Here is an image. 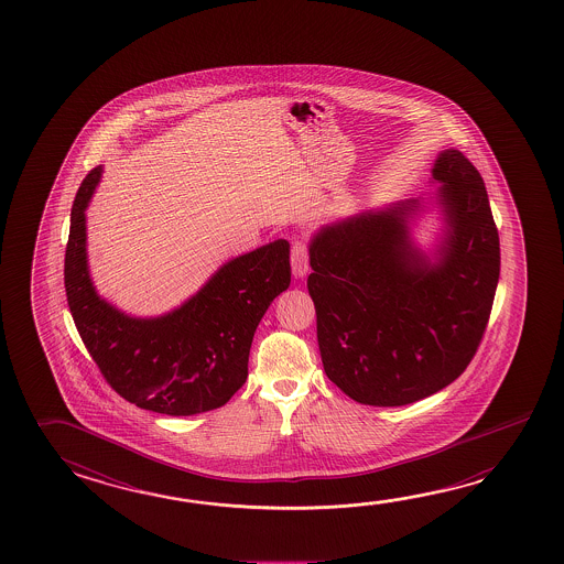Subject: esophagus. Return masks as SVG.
Segmentation results:
<instances>
[{
	"label": "esophagus",
	"mask_w": 564,
	"mask_h": 564,
	"mask_svg": "<svg viewBox=\"0 0 564 564\" xmlns=\"http://www.w3.org/2000/svg\"><path fill=\"white\" fill-rule=\"evenodd\" d=\"M291 268L295 278H303L308 271V248L303 239H295L291 248Z\"/></svg>",
	"instance_id": "1"
}]
</instances>
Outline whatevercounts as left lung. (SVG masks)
<instances>
[{
    "instance_id": "8db88e82",
    "label": "left lung",
    "mask_w": 564,
    "mask_h": 564,
    "mask_svg": "<svg viewBox=\"0 0 564 564\" xmlns=\"http://www.w3.org/2000/svg\"><path fill=\"white\" fill-rule=\"evenodd\" d=\"M432 174L447 221L435 263L408 236L415 199L326 226L308 248L323 366L360 404H412L452 384L491 315L501 253L484 178L454 149Z\"/></svg>"
}]
</instances>
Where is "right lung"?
<instances>
[{
	"instance_id": "right-lung-1",
	"label": "right lung",
	"mask_w": 564,
	"mask_h": 564,
	"mask_svg": "<svg viewBox=\"0 0 564 564\" xmlns=\"http://www.w3.org/2000/svg\"><path fill=\"white\" fill-rule=\"evenodd\" d=\"M100 172L90 170L80 184L65 249V291L80 338L130 404L166 415L216 410L246 382L259 321L291 283L289 241L231 259L169 315L132 318L97 295L87 268L85 209Z\"/></svg>"
}]
</instances>
